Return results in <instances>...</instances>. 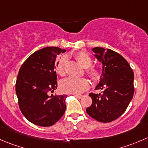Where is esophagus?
I'll use <instances>...</instances> for the list:
<instances>
[{
  "label": "esophagus",
  "instance_id": "34e87169",
  "mask_svg": "<svg viewBox=\"0 0 148 148\" xmlns=\"http://www.w3.org/2000/svg\"><path fill=\"white\" fill-rule=\"evenodd\" d=\"M74 96H75V97H77V98H78V99H81V98H82L83 97H84L83 95H74Z\"/></svg>",
  "mask_w": 148,
  "mask_h": 148
}]
</instances>
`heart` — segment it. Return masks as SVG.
Returning a JSON list of instances; mask_svg holds the SVG:
<instances>
[{
  "instance_id": "heart-1",
  "label": "heart",
  "mask_w": 148,
  "mask_h": 148,
  "mask_svg": "<svg viewBox=\"0 0 148 148\" xmlns=\"http://www.w3.org/2000/svg\"><path fill=\"white\" fill-rule=\"evenodd\" d=\"M76 60L81 64L84 68H87L86 72L91 79L95 81L100 79L101 77L100 71L94 67H90L92 63V59L88 53L84 51H80L74 56ZM67 57L62 56L57 61L56 64V71L58 75L64 77L66 74V64ZM89 68H88V67ZM90 87V82L85 78H74L69 77L63 80L60 84V88L61 91L69 94H81L87 90Z\"/></svg>"
}]
</instances>
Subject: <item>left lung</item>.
<instances>
[{
  "label": "left lung",
  "instance_id": "left-lung-1",
  "mask_svg": "<svg viewBox=\"0 0 148 148\" xmlns=\"http://www.w3.org/2000/svg\"><path fill=\"white\" fill-rule=\"evenodd\" d=\"M95 56L103 64L100 82L90 93L92 103L87 114L100 122L108 123L121 116L128 107L134 92V72L127 60L118 53L100 47L92 48Z\"/></svg>",
  "mask_w": 148,
  "mask_h": 148
}]
</instances>
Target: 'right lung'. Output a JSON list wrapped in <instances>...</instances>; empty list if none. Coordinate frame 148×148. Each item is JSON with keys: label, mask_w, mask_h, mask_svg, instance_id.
I'll list each match as a JSON object with an SVG mask.
<instances>
[{"label": "right lung", "mask_w": 148, "mask_h": 148, "mask_svg": "<svg viewBox=\"0 0 148 148\" xmlns=\"http://www.w3.org/2000/svg\"><path fill=\"white\" fill-rule=\"evenodd\" d=\"M66 50L47 47L32 54L21 65L16 82L18 106L28 121L40 127L57 122L66 110V95H49L57 89L58 56Z\"/></svg>", "instance_id": "obj_1"}]
</instances>
